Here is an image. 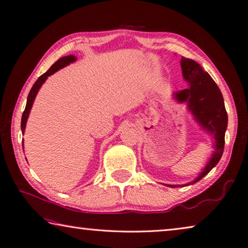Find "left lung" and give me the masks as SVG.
Listing matches in <instances>:
<instances>
[{
  "label": "left lung",
  "mask_w": 248,
  "mask_h": 248,
  "mask_svg": "<svg viewBox=\"0 0 248 248\" xmlns=\"http://www.w3.org/2000/svg\"><path fill=\"white\" fill-rule=\"evenodd\" d=\"M181 66L183 77L189 83V88L176 92L174 98L178 102H187L188 110L192 113L195 122L214 136L215 152L194 181L186 185H167L169 187L192 185L209 173L222 157L228 123L222 93L210 75L198 62L185 57H182Z\"/></svg>",
  "instance_id": "8db88e82"
}]
</instances>
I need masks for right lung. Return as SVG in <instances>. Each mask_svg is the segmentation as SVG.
<instances>
[{
	"instance_id": "1",
	"label": "right lung",
	"mask_w": 248,
	"mask_h": 248,
	"mask_svg": "<svg viewBox=\"0 0 248 248\" xmlns=\"http://www.w3.org/2000/svg\"><path fill=\"white\" fill-rule=\"evenodd\" d=\"M76 60H77V58H76V57H75V56H73V55L62 57V58H60L58 61L55 62L54 64L50 66V68H49V70H48L47 72L44 73L43 75H41V76H40V77L38 78L37 81L34 82V84L32 85V88H31V92H30V94H28L25 110H24V112H23V115H22V119H21V129H22V133H23V134H24L25 126H26V122H27L28 115H30L31 108V107H32V103H33L34 98H36V96H37V94H38V91L40 90V88H41L45 80L47 79V77L50 76V75H53V74L56 73L57 71H59L60 68L68 65V64H70V63L75 62ZM22 142H23V141H22Z\"/></svg>"
}]
</instances>
